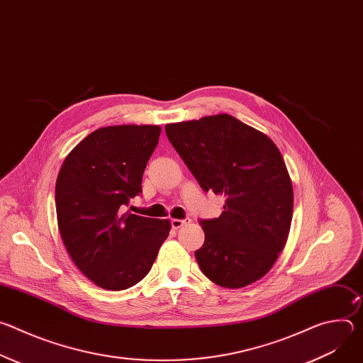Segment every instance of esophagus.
I'll return each instance as SVG.
<instances>
[{"label": "esophagus", "instance_id": "34e87169", "mask_svg": "<svg viewBox=\"0 0 363 363\" xmlns=\"http://www.w3.org/2000/svg\"><path fill=\"white\" fill-rule=\"evenodd\" d=\"M189 223H191V220H189V218H185V220L172 218V220H171V225H172V228H174V230H178V228H181L182 225H185V224H189Z\"/></svg>", "mask_w": 363, "mask_h": 363}]
</instances>
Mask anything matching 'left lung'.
I'll use <instances>...</instances> for the list:
<instances>
[{
    "instance_id": "1",
    "label": "left lung",
    "mask_w": 363,
    "mask_h": 363,
    "mask_svg": "<svg viewBox=\"0 0 363 363\" xmlns=\"http://www.w3.org/2000/svg\"><path fill=\"white\" fill-rule=\"evenodd\" d=\"M165 132L201 188L225 199L218 218L201 221V272L227 289L260 280L283 251L293 217L291 179L279 147L225 113L169 123Z\"/></svg>"
}]
</instances>
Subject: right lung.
Masks as SVG:
<instances>
[{"label":"right lung","mask_w":363,"mask_h":363,"mask_svg":"<svg viewBox=\"0 0 363 363\" xmlns=\"http://www.w3.org/2000/svg\"><path fill=\"white\" fill-rule=\"evenodd\" d=\"M158 125L100 128L66 157L56 182L57 224L77 269L96 286L125 290L150 270L169 220L122 213L142 192Z\"/></svg>","instance_id":"obj_1"}]
</instances>
